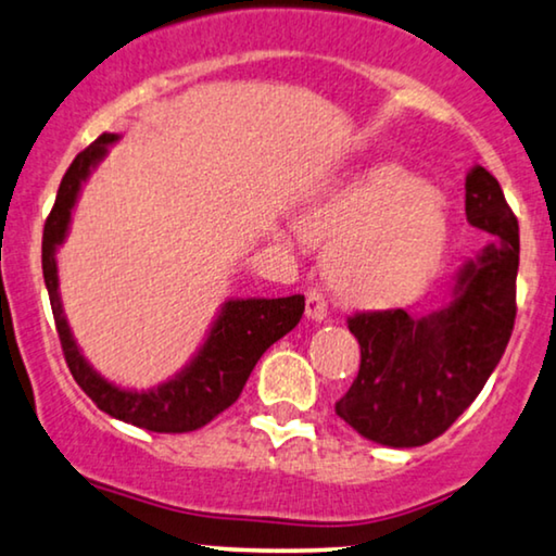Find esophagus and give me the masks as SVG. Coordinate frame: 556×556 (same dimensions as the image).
<instances>
[{
	"label": "esophagus",
	"mask_w": 556,
	"mask_h": 556,
	"mask_svg": "<svg viewBox=\"0 0 556 556\" xmlns=\"http://www.w3.org/2000/svg\"><path fill=\"white\" fill-rule=\"evenodd\" d=\"M307 317L315 319V323H325L327 319V302L323 292H317V289H309L307 292Z\"/></svg>",
	"instance_id": "esophagus-1"
}]
</instances>
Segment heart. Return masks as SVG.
<instances>
[{
	"label": "heart",
	"mask_w": 556,
	"mask_h": 556,
	"mask_svg": "<svg viewBox=\"0 0 556 556\" xmlns=\"http://www.w3.org/2000/svg\"><path fill=\"white\" fill-rule=\"evenodd\" d=\"M307 241H330L332 285L359 304L416 296L448 254L443 193L397 163H375L325 186L296 216Z\"/></svg>",
	"instance_id": "obj_1"
}]
</instances>
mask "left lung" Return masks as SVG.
I'll return each instance as SVG.
<instances>
[{
  "instance_id": "left-lung-1",
  "label": "left lung",
  "mask_w": 556,
  "mask_h": 556,
  "mask_svg": "<svg viewBox=\"0 0 556 556\" xmlns=\"http://www.w3.org/2000/svg\"><path fill=\"white\" fill-rule=\"evenodd\" d=\"M466 218L491 241L458 269L448 304L426 317L382 309L348 319L359 370L334 413L367 441L416 448L448 431L509 345L519 222L483 166L466 176Z\"/></svg>"
}]
</instances>
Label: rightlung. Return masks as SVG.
I'll use <instances>...</instances> for the list:
<instances>
[{
    "label": "right lung",
    "instance_id": "right-lung-1",
    "mask_svg": "<svg viewBox=\"0 0 556 556\" xmlns=\"http://www.w3.org/2000/svg\"><path fill=\"white\" fill-rule=\"evenodd\" d=\"M121 136L103 132L96 143L75 155L67 174L62 176L58 199L45 222L42 233V275L50 294L54 325H58L60 345L67 367L92 403L108 416L123 424L146 428L153 433H189L206 426L218 413L229 408L244 390L256 359L294 330L302 319L304 296H249V300H226L211 325V330L191 357V363L174 378L148 390H125L105 380L77 348L62 312L60 277H58V247L70 231V218L80 197L83 184L88 181L98 163L108 155V146L118 143Z\"/></svg>",
    "mask_w": 556,
    "mask_h": 556
}]
</instances>
